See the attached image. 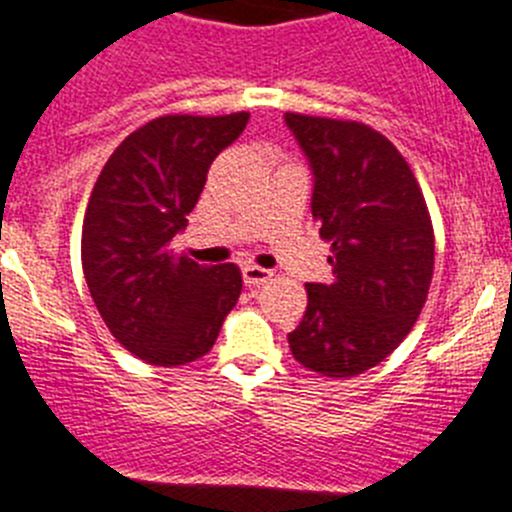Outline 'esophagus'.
Masks as SVG:
<instances>
[{
  "mask_svg": "<svg viewBox=\"0 0 512 512\" xmlns=\"http://www.w3.org/2000/svg\"><path fill=\"white\" fill-rule=\"evenodd\" d=\"M242 278L247 285H265L267 280H273V273L260 265H245L242 267Z\"/></svg>",
  "mask_w": 512,
  "mask_h": 512,
  "instance_id": "34e87169",
  "label": "esophagus"
}]
</instances>
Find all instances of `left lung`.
Wrapping results in <instances>:
<instances>
[{
  "mask_svg": "<svg viewBox=\"0 0 512 512\" xmlns=\"http://www.w3.org/2000/svg\"><path fill=\"white\" fill-rule=\"evenodd\" d=\"M313 168V219L331 245L334 280L306 283L288 334L293 357L324 377L380 365L421 316L434 278V224L398 147L352 119L285 112Z\"/></svg>",
  "mask_w": 512,
  "mask_h": 512,
  "instance_id": "8db88e82",
  "label": "left lung"
}]
</instances>
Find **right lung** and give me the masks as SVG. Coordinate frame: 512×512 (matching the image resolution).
<instances>
[{
	"label": "right lung",
	"mask_w": 512,
	"mask_h": 512,
	"mask_svg": "<svg viewBox=\"0 0 512 512\" xmlns=\"http://www.w3.org/2000/svg\"><path fill=\"white\" fill-rule=\"evenodd\" d=\"M247 119L165 114L124 137L96 178L81 229L84 278L114 339L147 365L204 357L242 293L234 262L199 265L170 242Z\"/></svg>",
	"instance_id": "1"
}]
</instances>
